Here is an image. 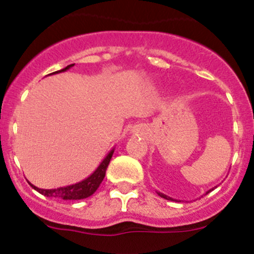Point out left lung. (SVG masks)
<instances>
[{"mask_svg":"<svg viewBox=\"0 0 254 254\" xmlns=\"http://www.w3.org/2000/svg\"><path fill=\"white\" fill-rule=\"evenodd\" d=\"M214 189H215V188H214ZM214 189H212V190L207 191V192H205V194H207V193H209V192H210V191H213V190H214ZM157 193H158V196H161V197H163V198H165V199H172V201H174V199H173V198H172V197L167 196V194L162 193V192H157Z\"/></svg>","mask_w":254,"mask_h":254,"instance_id":"1","label":"left lung"}]
</instances>
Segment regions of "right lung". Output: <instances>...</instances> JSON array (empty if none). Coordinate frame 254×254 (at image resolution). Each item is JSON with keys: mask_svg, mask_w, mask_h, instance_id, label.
Segmentation results:
<instances>
[{"mask_svg": "<svg viewBox=\"0 0 254 254\" xmlns=\"http://www.w3.org/2000/svg\"><path fill=\"white\" fill-rule=\"evenodd\" d=\"M71 66H74V64H69L66 65L65 68L62 69V70H58L55 71V73H51L50 75L52 74H58V73H62V71L68 70L70 69ZM114 153V148L111 149L108 154L106 156V158L103 159L102 163L97 167V169L92 173L89 178H86L85 180L80 181V183L74 184V185H69V186H64V188H58V189H52V190H44V189H39L36 186H34L33 184H30L31 188L34 190H36L37 192H40L41 194L46 197H55V198H61V199H84L90 197L91 194H93L96 192V190L98 189V186L101 185V183L103 181L106 175V170L107 167H108L109 162H111L112 156Z\"/></svg>", "mask_w": 254, "mask_h": 254, "instance_id": "right-lung-1", "label": "right lung"}]
</instances>
